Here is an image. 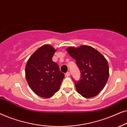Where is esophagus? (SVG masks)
<instances>
[{"label":"esophagus","mask_w":127,"mask_h":127,"mask_svg":"<svg viewBox=\"0 0 127 127\" xmlns=\"http://www.w3.org/2000/svg\"><path fill=\"white\" fill-rule=\"evenodd\" d=\"M65 76H66V77H69V76H70V72H67V73H66Z\"/></svg>","instance_id":"obj_1"}]
</instances>
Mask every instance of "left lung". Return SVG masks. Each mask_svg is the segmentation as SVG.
<instances>
[{
	"instance_id": "left-lung-1",
	"label": "left lung",
	"mask_w": 127,
	"mask_h": 127,
	"mask_svg": "<svg viewBox=\"0 0 127 127\" xmlns=\"http://www.w3.org/2000/svg\"><path fill=\"white\" fill-rule=\"evenodd\" d=\"M69 54L76 60L81 73L79 81L74 80L77 93L84 98L95 96L105 87L109 76L107 60L91 46L68 47Z\"/></svg>"
}]
</instances>
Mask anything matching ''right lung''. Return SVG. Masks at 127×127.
Masks as SVG:
<instances>
[{"instance_id": "obj_1", "label": "right lung", "mask_w": 127, "mask_h": 127, "mask_svg": "<svg viewBox=\"0 0 127 127\" xmlns=\"http://www.w3.org/2000/svg\"><path fill=\"white\" fill-rule=\"evenodd\" d=\"M55 51L50 45H43L31 55L26 65V80L32 91L42 98L53 96L65 77L58 64L52 60Z\"/></svg>"}]
</instances>
